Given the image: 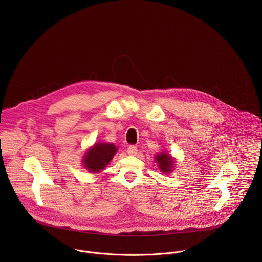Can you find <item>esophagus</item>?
I'll list each match as a JSON object with an SVG mask.
<instances>
[{
	"label": "esophagus",
	"mask_w": 262,
	"mask_h": 262,
	"mask_svg": "<svg viewBox=\"0 0 262 262\" xmlns=\"http://www.w3.org/2000/svg\"><path fill=\"white\" fill-rule=\"evenodd\" d=\"M137 147L135 146V145H130L128 148H127V152H128V154H130V155H135L136 153H137Z\"/></svg>",
	"instance_id": "obj_1"
}]
</instances>
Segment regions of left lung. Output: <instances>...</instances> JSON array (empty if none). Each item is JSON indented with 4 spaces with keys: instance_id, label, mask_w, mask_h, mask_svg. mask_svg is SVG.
Returning <instances> with one entry per match:
<instances>
[{
    "instance_id": "obj_1",
    "label": "left lung",
    "mask_w": 262,
    "mask_h": 262,
    "mask_svg": "<svg viewBox=\"0 0 262 262\" xmlns=\"http://www.w3.org/2000/svg\"><path fill=\"white\" fill-rule=\"evenodd\" d=\"M156 162L158 163V167L162 172H171L173 160L170 155L167 153H161L155 157Z\"/></svg>"
}]
</instances>
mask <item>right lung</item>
<instances>
[{"label":"right lung","instance_id":"add662e5","mask_svg":"<svg viewBox=\"0 0 262 262\" xmlns=\"http://www.w3.org/2000/svg\"><path fill=\"white\" fill-rule=\"evenodd\" d=\"M116 152L117 148L114 144L97 143L84 155V166L92 172H99L111 161Z\"/></svg>","mask_w":262,"mask_h":262}]
</instances>
